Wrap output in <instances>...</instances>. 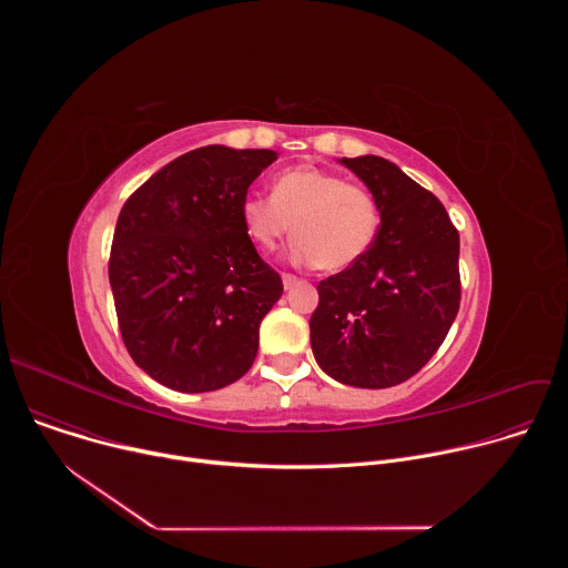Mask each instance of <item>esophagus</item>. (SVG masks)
Here are the masks:
<instances>
[{
	"label": "esophagus",
	"instance_id": "1",
	"mask_svg": "<svg viewBox=\"0 0 568 568\" xmlns=\"http://www.w3.org/2000/svg\"><path fill=\"white\" fill-rule=\"evenodd\" d=\"M298 283H301V281H298L294 274H283V287H285V290H292V287L298 285Z\"/></svg>",
	"mask_w": 568,
	"mask_h": 568
}]
</instances>
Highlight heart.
I'll return each mask as SVG.
<instances>
[{
  "mask_svg": "<svg viewBox=\"0 0 568 568\" xmlns=\"http://www.w3.org/2000/svg\"><path fill=\"white\" fill-rule=\"evenodd\" d=\"M247 235L261 250H274L292 229L296 263H318L339 272L357 263L373 245L379 211L375 197L359 184L316 166L283 171L272 197L247 195L240 206Z\"/></svg>",
  "mask_w": 568,
  "mask_h": 568,
  "instance_id": "heart-1",
  "label": "heart"
}]
</instances>
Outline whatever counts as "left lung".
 Instances as JSON below:
<instances>
[{"label": "left lung", "mask_w": 568, "mask_h": 568, "mask_svg": "<svg viewBox=\"0 0 568 568\" xmlns=\"http://www.w3.org/2000/svg\"><path fill=\"white\" fill-rule=\"evenodd\" d=\"M339 161L373 193L379 229L357 263L316 285L312 353L342 384L386 388L416 375L452 328L460 305L458 231L440 200L390 161Z\"/></svg>", "instance_id": "obj_1"}]
</instances>
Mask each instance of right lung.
Segmentation results:
<instances>
[{
	"label": "right lung",
	"mask_w": 568,
	"mask_h": 568,
	"mask_svg": "<svg viewBox=\"0 0 568 568\" xmlns=\"http://www.w3.org/2000/svg\"><path fill=\"white\" fill-rule=\"evenodd\" d=\"M272 161L274 150L204 145L123 204L110 285L123 344L159 384L206 393L252 368L283 281L258 256L240 206Z\"/></svg>",
	"instance_id": "add662e5"
}]
</instances>
